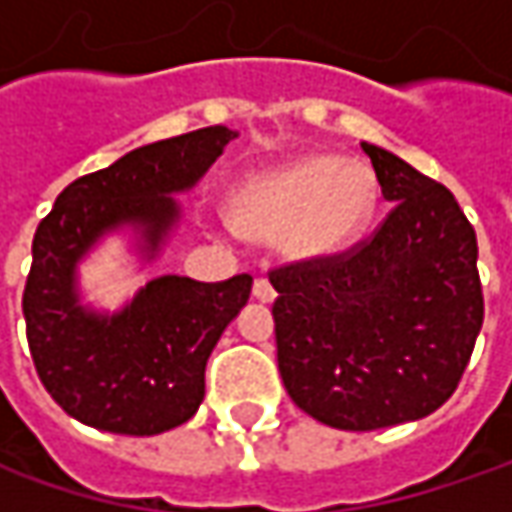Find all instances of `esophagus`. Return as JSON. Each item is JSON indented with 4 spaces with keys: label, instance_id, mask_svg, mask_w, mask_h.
I'll use <instances>...</instances> for the list:
<instances>
[{
    "label": "esophagus",
    "instance_id": "34e87169",
    "mask_svg": "<svg viewBox=\"0 0 512 512\" xmlns=\"http://www.w3.org/2000/svg\"><path fill=\"white\" fill-rule=\"evenodd\" d=\"M253 299H259V302H265V305H270V302L276 299V290H273V285L267 282L265 276H259V279L253 282Z\"/></svg>",
    "mask_w": 512,
    "mask_h": 512
}]
</instances>
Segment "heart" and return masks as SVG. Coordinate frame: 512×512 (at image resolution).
<instances>
[{"label":"heart","instance_id":"1","mask_svg":"<svg viewBox=\"0 0 512 512\" xmlns=\"http://www.w3.org/2000/svg\"><path fill=\"white\" fill-rule=\"evenodd\" d=\"M376 202L379 187L364 165L310 153L242 179L230 193V219L250 239H282L290 259L319 262L362 239Z\"/></svg>","mask_w":512,"mask_h":512}]
</instances>
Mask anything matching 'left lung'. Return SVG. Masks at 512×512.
<instances>
[{
  "mask_svg": "<svg viewBox=\"0 0 512 512\" xmlns=\"http://www.w3.org/2000/svg\"><path fill=\"white\" fill-rule=\"evenodd\" d=\"M362 150L393 202L382 227L350 253L270 273L287 396L336 430L439 410L484 319L476 230L453 193L390 150Z\"/></svg>",
  "mask_w": 512,
  "mask_h": 512,
  "instance_id": "obj_1",
  "label": "left lung"
}]
</instances>
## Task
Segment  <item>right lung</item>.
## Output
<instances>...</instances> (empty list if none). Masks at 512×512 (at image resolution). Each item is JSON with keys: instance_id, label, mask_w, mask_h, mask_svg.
I'll return each instance as SVG.
<instances>
[{"instance_id": "1", "label": "right lung", "mask_w": 512, "mask_h": 512, "mask_svg": "<svg viewBox=\"0 0 512 512\" xmlns=\"http://www.w3.org/2000/svg\"><path fill=\"white\" fill-rule=\"evenodd\" d=\"M239 133H182L70 182L33 236L22 296L36 373L76 422L119 436H156L185 424L205 399V364L250 299L242 273L205 285L156 276L119 310L82 302L79 265L110 233L130 230L153 262L182 219L185 193Z\"/></svg>"}]
</instances>
